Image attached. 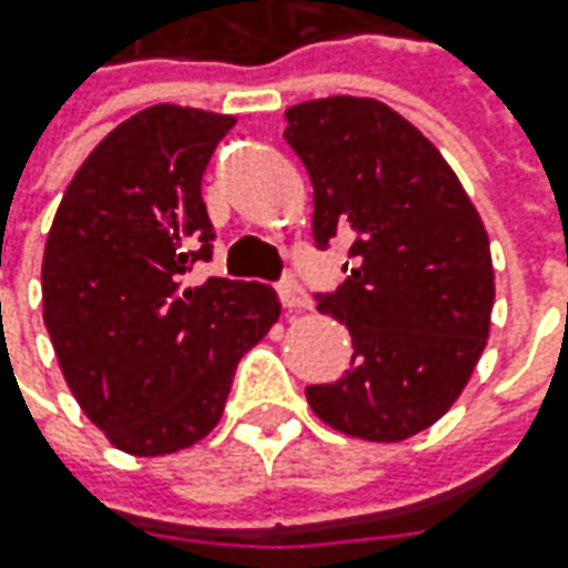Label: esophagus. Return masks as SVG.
Returning a JSON list of instances; mask_svg holds the SVG:
<instances>
[{"instance_id": "obj_1", "label": "esophagus", "mask_w": 568, "mask_h": 568, "mask_svg": "<svg viewBox=\"0 0 568 568\" xmlns=\"http://www.w3.org/2000/svg\"><path fill=\"white\" fill-rule=\"evenodd\" d=\"M277 294H281V303H284L287 310H306V306H310V296H306V291L296 284L294 274H284V281L277 284Z\"/></svg>"}]
</instances>
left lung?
I'll use <instances>...</instances> for the list:
<instances>
[{"mask_svg": "<svg viewBox=\"0 0 568 568\" xmlns=\"http://www.w3.org/2000/svg\"><path fill=\"white\" fill-rule=\"evenodd\" d=\"M284 116L313 180L316 243H351L347 281L318 294L351 332V369L306 402L338 433L402 443L458 402L487 347L490 236L436 144L382 100H306Z\"/></svg>", "mask_w": 568, "mask_h": 568, "instance_id": "left-lung-1", "label": "left lung"}]
</instances>
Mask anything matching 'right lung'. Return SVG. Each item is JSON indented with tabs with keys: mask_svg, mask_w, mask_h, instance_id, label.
<instances>
[{
	"mask_svg": "<svg viewBox=\"0 0 568 568\" xmlns=\"http://www.w3.org/2000/svg\"><path fill=\"white\" fill-rule=\"evenodd\" d=\"M236 116L158 103L78 166L43 250V322L75 402L129 455L217 426L240 357L268 335V284L186 272L211 255L202 173Z\"/></svg>",
	"mask_w": 568,
	"mask_h": 568,
	"instance_id": "1",
	"label": "right lung"
}]
</instances>
